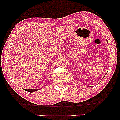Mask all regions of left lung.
<instances>
[{
    "label": "left lung",
    "instance_id": "obj_1",
    "mask_svg": "<svg viewBox=\"0 0 120 120\" xmlns=\"http://www.w3.org/2000/svg\"><path fill=\"white\" fill-rule=\"evenodd\" d=\"M106 41H107V42L108 43V40H106Z\"/></svg>",
    "mask_w": 120,
    "mask_h": 120
}]
</instances>
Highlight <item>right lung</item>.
I'll return each mask as SVG.
<instances>
[{"label":"right lung","mask_w":120,"mask_h":120,"mask_svg":"<svg viewBox=\"0 0 120 120\" xmlns=\"http://www.w3.org/2000/svg\"><path fill=\"white\" fill-rule=\"evenodd\" d=\"M25 91H28L29 92H35L36 91H38V90H36V89H24Z\"/></svg>","instance_id":"right-lung-1"}]
</instances>
